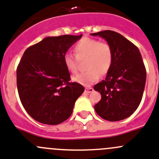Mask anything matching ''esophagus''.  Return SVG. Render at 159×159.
Instances as JSON below:
<instances>
[{
  "label": "esophagus",
  "mask_w": 159,
  "mask_h": 159,
  "mask_svg": "<svg viewBox=\"0 0 159 159\" xmlns=\"http://www.w3.org/2000/svg\"><path fill=\"white\" fill-rule=\"evenodd\" d=\"M84 91H85V93H92V92H93V88H85Z\"/></svg>",
  "instance_id": "1"
}]
</instances>
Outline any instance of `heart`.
Returning a JSON list of instances; mask_svg holds the SVG:
<instances>
[{"label": "heart", "instance_id": "obj_1", "mask_svg": "<svg viewBox=\"0 0 159 159\" xmlns=\"http://www.w3.org/2000/svg\"><path fill=\"white\" fill-rule=\"evenodd\" d=\"M75 56L66 53L63 56L65 67L71 74H76L79 61L85 60L84 66L87 71L74 77L73 80L84 86H90L96 82L100 75H106L113 63V50L107 42L89 38L80 40L75 48Z\"/></svg>", "mask_w": 159, "mask_h": 159}]
</instances>
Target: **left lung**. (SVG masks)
<instances>
[{"label":"left lung","instance_id":"obj_1","mask_svg":"<svg viewBox=\"0 0 159 159\" xmlns=\"http://www.w3.org/2000/svg\"><path fill=\"white\" fill-rule=\"evenodd\" d=\"M91 35L104 38L114 56L106 78L94 86L101 94L95 110L103 119L121 121L134 113L143 97L147 72L141 54L134 44L115 31H100Z\"/></svg>","mask_w":159,"mask_h":159}]
</instances>
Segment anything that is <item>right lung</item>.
Returning a JSON list of instances; mask_svg holds the SVG:
<instances>
[{
    "label": "right lung",
    "instance_id": "add662e5",
    "mask_svg": "<svg viewBox=\"0 0 159 159\" xmlns=\"http://www.w3.org/2000/svg\"><path fill=\"white\" fill-rule=\"evenodd\" d=\"M48 37L23 53L16 70L19 99L26 111L38 122L58 125L71 115L75 101L84 91L70 75L63 56L81 38Z\"/></svg>",
    "mask_w": 159,
    "mask_h": 159
}]
</instances>
